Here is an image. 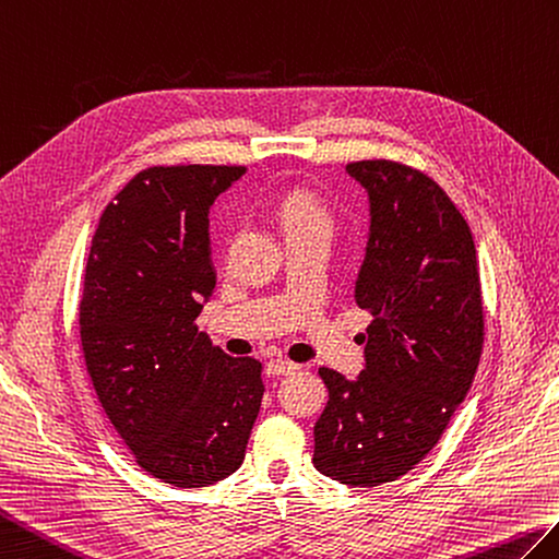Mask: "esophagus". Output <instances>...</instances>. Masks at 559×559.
I'll use <instances>...</instances> for the list:
<instances>
[{"label": "esophagus", "mask_w": 559, "mask_h": 559, "mask_svg": "<svg viewBox=\"0 0 559 559\" xmlns=\"http://www.w3.org/2000/svg\"><path fill=\"white\" fill-rule=\"evenodd\" d=\"M299 370V366L292 364V361H284V358H270L267 366H265V373L270 378H280V376H292Z\"/></svg>", "instance_id": "obj_1"}]
</instances>
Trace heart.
I'll return each instance as SVG.
<instances>
[{"label": "heart", "mask_w": 559, "mask_h": 559, "mask_svg": "<svg viewBox=\"0 0 559 559\" xmlns=\"http://www.w3.org/2000/svg\"><path fill=\"white\" fill-rule=\"evenodd\" d=\"M277 217L282 229L289 234H306V231H318V234H328L332 231V215L328 213V207L322 205L313 193L308 191H289L287 195H282V201L277 203Z\"/></svg>", "instance_id": "obj_1"}]
</instances>
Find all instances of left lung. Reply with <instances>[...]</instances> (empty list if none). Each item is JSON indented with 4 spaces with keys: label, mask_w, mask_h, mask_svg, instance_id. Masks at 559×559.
Instances as JSON below:
<instances>
[{
    "label": "left lung",
    "mask_w": 559,
    "mask_h": 559,
    "mask_svg": "<svg viewBox=\"0 0 559 559\" xmlns=\"http://www.w3.org/2000/svg\"><path fill=\"white\" fill-rule=\"evenodd\" d=\"M368 195V241L354 299L373 318L356 380L320 368L330 402L313 464L373 488L436 448L474 382L483 349L476 246L462 213L420 171L388 159L346 165Z\"/></svg>",
    "instance_id": "8db88e82"
}]
</instances>
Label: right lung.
Segmentation results:
<instances>
[{"label":"right lung","instance_id":"1","mask_svg":"<svg viewBox=\"0 0 559 559\" xmlns=\"http://www.w3.org/2000/svg\"><path fill=\"white\" fill-rule=\"evenodd\" d=\"M246 167H153L105 207L81 299L85 366L147 474L205 488L234 474L263 402L255 358L198 332L215 292L210 205Z\"/></svg>","mask_w":559,"mask_h":559}]
</instances>
